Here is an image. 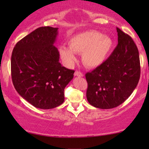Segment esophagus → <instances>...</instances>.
I'll return each instance as SVG.
<instances>
[{
    "mask_svg": "<svg viewBox=\"0 0 149 149\" xmlns=\"http://www.w3.org/2000/svg\"><path fill=\"white\" fill-rule=\"evenodd\" d=\"M75 76L78 77H83V74L81 72H80V71H76L75 72Z\"/></svg>",
    "mask_w": 149,
    "mask_h": 149,
    "instance_id": "34e87169",
    "label": "esophagus"
}]
</instances>
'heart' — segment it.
<instances>
[{
  "mask_svg": "<svg viewBox=\"0 0 149 149\" xmlns=\"http://www.w3.org/2000/svg\"><path fill=\"white\" fill-rule=\"evenodd\" d=\"M69 47H59V54L67 64L76 60V54H81L83 63L89 68H96L107 59L113 47V40L97 31H88L69 38Z\"/></svg>",
  "mask_w": 149,
  "mask_h": 149,
  "instance_id": "obj_1",
  "label": "heart"
}]
</instances>
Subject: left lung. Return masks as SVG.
I'll use <instances>...</instances> for the list:
<instances>
[{
    "label": "left lung",
    "instance_id": "left-lung-1",
    "mask_svg": "<svg viewBox=\"0 0 149 149\" xmlns=\"http://www.w3.org/2000/svg\"><path fill=\"white\" fill-rule=\"evenodd\" d=\"M118 45L110 57L85 74L87 100L102 109L117 107L131 95L140 78L139 51L132 38L120 29Z\"/></svg>",
    "mask_w": 149,
    "mask_h": 149
}]
</instances>
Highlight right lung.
Listing matches in <instances>:
<instances>
[{"label": "right lung", "mask_w": 149, "mask_h": 149, "mask_svg": "<svg viewBox=\"0 0 149 149\" xmlns=\"http://www.w3.org/2000/svg\"><path fill=\"white\" fill-rule=\"evenodd\" d=\"M58 28H38L19 40L11 57L12 80L19 95L36 108L50 109L64 101L73 70L61 66L54 46Z\"/></svg>", "instance_id": "1"}]
</instances>
